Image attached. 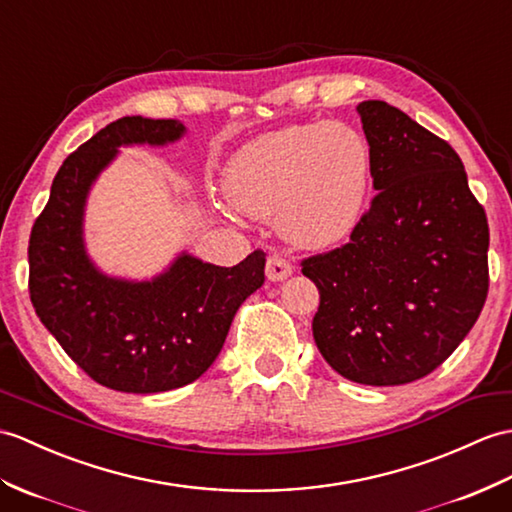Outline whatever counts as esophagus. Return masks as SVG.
I'll return each mask as SVG.
<instances>
[{
    "label": "esophagus",
    "mask_w": 512,
    "mask_h": 512,
    "mask_svg": "<svg viewBox=\"0 0 512 512\" xmlns=\"http://www.w3.org/2000/svg\"><path fill=\"white\" fill-rule=\"evenodd\" d=\"M292 275V266L288 259H283L279 255H270L266 259V277L270 281H285Z\"/></svg>",
    "instance_id": "34e87169"
}]
</instances>
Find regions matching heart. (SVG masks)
I'll list each match as a JSON object with an SVG mask.
<instances>
[{
  "mask_svg": "<svg viewBox=\"0 0 512 512\" xmlns=\"http://www.w3.org/2000/svg\"><path fill=\"white\" fill-rule=\"evenodd\" d=\"M371 174V148L360 130L344 122H312L248 141L229 159L222 187L237 211L275 218L290 244L329 248L360 224Z\"/></svg>",
  "mask_w": 512,
  "mask_h": 512,
  "instance_id": "obj_1",
  "label": "heart"
}]
</instances>
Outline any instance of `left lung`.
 <instances>
[{
  "instance_id": "1",
  "label": "left lung",
  "mask_w": 512,
  "mask_h": 512,
  "mask_svg": "<svg viewBox=\"0 0 512 512\" xmlns=\"http://www.w3.org/2000/svg\"><path fill=\"white\" fill-rule=\"evenodd\" d=\"M373 157L371 202L351 242L303 261L320 305L318 351L366 386L441 366L489 292V224L456 150L382 100L358 104Z\"/></svg>"
}]
</instances>
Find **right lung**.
<instances>
[{"instance_id": "1", "label": "right lung", "mask_w": 512, "mask_h": 512, "mask_svg": "<svg viewBox=\"0 0 512 512\" xmlns=\"http://www.w3.org/2000/svg\"><path fill=\"white\" fill-rule=\"evenodd\" d=\"M178 120L122 117L71 152L30 235V299L45 329L95 382L150 395L192 384L218 358L246 296L264 283L266 253L233 268L187 251L152 279L106 275L87 253L85 209L120 148L168 146Z\"/></svg>"}]
</instances>
